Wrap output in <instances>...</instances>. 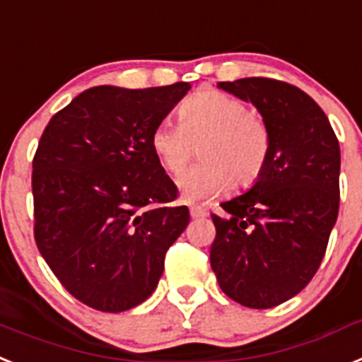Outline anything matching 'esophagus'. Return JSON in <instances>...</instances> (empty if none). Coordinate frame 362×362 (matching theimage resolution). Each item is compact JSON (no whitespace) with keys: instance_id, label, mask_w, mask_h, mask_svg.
Segmentation results:
<instances>
[{"instance_id":"obj_1","label":"esophagus","mask_w":362,"mask_h":362,"mask_svg":"<svg viewBox=\"0 0 362 362\" xmlns=\"http://www.w3.org/2000/svg\"><path fill=\"white\" fill-rule=\"evenodd\" d=\"M190 216H192V218H205L206 211L202 205H192L190 206Z\"/></svg>"}]
</instances>
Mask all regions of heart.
<instances>
[{"instance_id": "b5f03b06", "label": "heart", "mask_w": 362, "mask_h": 362, "mask_svg": "<svg viewBox=\"0 0 362 362\" xmlns=\"http://www.w3.org/2000/svg\"><path fill=\"white\" fill-rule=\"evenodd\" d=\"M179 124L160 122L151 132V150L160 168L179 179L199 151L202 163L188 172L181 188L188 202L249 188L260 179L271 151L264 117L242 98L202 89L179 106Z\"/></svg>"}]
</instances>
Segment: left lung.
Instances as JSON below:
<instances>
[{
    "mask_svg": "<svg viewBox=\"0 0 362 362\" xmlns=\"http://www.w3.org/2000/svg\"><path fill=\"white\" fill-rule=\"evenodd\" d=\"M218 86L258 107L271 151L255 187L212 214L211 267L234 302L267 310L319 271L339 214L341 150L326 113L296 86L264 76Z\"/></svg>",
    "mask_w": 362,
    "mask_h": 362,
    "instance_id": "1",
    "label": "left lung"
}]
</instances>
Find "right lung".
Masks as SVG:
<instances>
[{
  "label": "right lung",
  "instance_id": "right-lung-1",
  "mask_svg": "<svg viewBox=\"0 0 362 362\" xmlns=\"http://www.w3.org/2000/svg\"><path fill=\"white\" fill-rule=\"evenodd\" d=\"M188 82L97 86L52 115L33 159L34 240L71 295L119 313L157 287L165 256L190 221L150 137Z\"/></svg>",
  "mask_w": 362,
  "mask_h": 362
}]
</instances>
